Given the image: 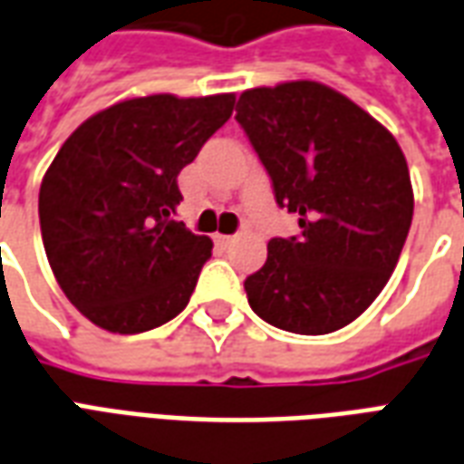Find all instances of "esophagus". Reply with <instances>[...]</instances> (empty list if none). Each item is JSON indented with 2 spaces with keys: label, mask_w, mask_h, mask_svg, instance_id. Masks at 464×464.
<instances>
[{
  "label": "esophagus",
  "mask_w": 464,
  "mask_h": 464,
  "mask_svg": "<svg viewBox=\"0 0 464 464\" xmlns=\"http://www.w3.org/2000/svg\"><path fill=\"white\" fill-rule=\"evenodd\" d=\"M219 245H232L235 242V235H218Z\"/></svg>",
  "instance_id": "1"
}]
</instances>
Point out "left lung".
I'll use <instances>...</instances> for the list:
<instances>
[{"instance_id":"obj_1","label":"left lung","mask_w":464,"mask_h":464,"mask_svg":"<svg viewBox=\"0 0 464 464\" xmlns=\"http://www.w3.org/2000/svg\"><path fill=\"white\" fill-rule=\"evenodd\" d=\"M237 123L279 208L302 232L274 237L245 279L249 306L276 329H343L391 279L412 219L411 172L395 138L339 91L314 81L245 91Z\"/></svg>"}]
</instances>
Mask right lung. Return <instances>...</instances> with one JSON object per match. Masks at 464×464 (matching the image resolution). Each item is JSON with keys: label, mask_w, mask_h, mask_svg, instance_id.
I'll use <instances>...</instances> for the list:
<instances>
[{"label": "right lung", "mask_w": 464, "mask_h": 464, "mask_svg": "<svg viewBox=\"0 0 464 464\" xmlns=\"http://www.w3.org/2000/svg\"><path fill=\"white\" fill-rule=\"evenodd\" d=\"M232 93L130 98L81 123L39 190L49 265L69 302L113 334L175 319L212 256L175 219L178 175L227 123Z\"/></svg>", "instance_id": "right-lung-1"}]
</instances>
